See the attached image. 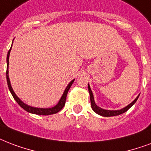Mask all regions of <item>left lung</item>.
Masks as SVG:
<instances>
[{
    "label": "left lung",
    "mask_w": 151,
    "mask_h": 151,
    "mask_svg": "<svg viewBox=\"0 0 151 151\" xmlns=\"http://www.w3.org/2000/svg\"><path fill=\"white\" fill-rule=\"evenodd\" d=\"M88 92H89V94H90V101H91V107H92V109L96 113L99 114V115H101L102 116H106V117H109V116H119L120 114H123L124 113L125 111H127L128 109L131 108V107L134 104L136 101L138 100L139 98V95L137 96L135 100H134L133 102L128 104L127 106L125 107L124 109H120V110H116V111H110V110H104V109H101L100 107H98L96 105V104H95V101H94V98H93V93H92V90H91L90 87H89V85H88Z\"/></svg>",
    "instance_id": "left-lung-1"
}]
</instances>
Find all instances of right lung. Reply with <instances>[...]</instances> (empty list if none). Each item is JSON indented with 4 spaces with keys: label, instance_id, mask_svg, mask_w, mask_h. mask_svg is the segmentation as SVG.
Returning a JSON list of instances; mask_svg holds the SVG:
<instances>
[{
    "label": "right lung",
    "instance_id": "1",
    "mask_svg": "<svg viewBox=\"0 0 151 151\" xmlns=\"http://www.w3.org/2000/svg\"><path fill=\"white\" fill-rule=\"evenodd\" d=\"M12 48V47H11ZM11 48H10V50H9V52H8V55H7V70H6V78H7V83H8V86H9V88L10 92H11L12 95L13 96V98L15 99V101H17L18 104H19V106L23 108V109H24L25 111H28L30 113H33V114H36V115H45V116H47V115H52V114H55L58 112V111L62 110L64 105H65V100H66V96H67V93L70 88L72 86V84L74 81V80H72L70 82V84L68 85L64 91V93H63V96L61 97L60 101L58 103L57 105H55V107H53V108H50V109H38V108H34V107H31L28 106L27 104H25L23 101H21L18 98V96L15 94L14 91L12 89L11 86V84H10V81H9V54H10V50H11Z\"/></svg>",
    "mask_w": 151,
    "mask_h": 151
}]
</instances>
